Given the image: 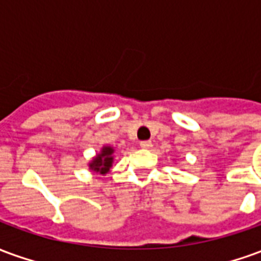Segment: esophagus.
I'll return each mask as SVG.
<instances>
[{
    "mask_svg": "<svg viewBox=\"0 0 261 261\" xmlns=\"http://www.w3.org/2000/svg\"><path fill=\"white\" fill-rule=\"evenodd\" d=\"M140 147L144 148V149H148V148L152 147V142H151V141H141V142H140Z\"/></svg>",
    "mask_w": 261,
    "mask_h": 261,
    "instance_id": "34e87169",
    "label": "esophagus"
}]
</instances>
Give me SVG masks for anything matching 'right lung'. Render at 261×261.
I'll use <instances>...</instances> for the list:
<instances>
[{
    "label": "right lung",
    "mask_w": 261,
    "mask_h": 261,
    "mask_svg": "<svg viewBox=\"0 0 261 261\" xmlns=\"http://www.w3.org/2000/svg\"><path fill=\"white\" fill-rule=\"evenodd\" d=\"M113 152L114 149L112 147H103L100 153H97L96 156L91 161L89 169L96 172V173H100V175L108 173L112 168V164H113Z\"/></svg>",
    "instance_id": "right-lung-1"
}]
</instances>
